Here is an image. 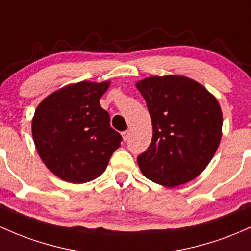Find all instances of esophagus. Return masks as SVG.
<instances>
[{
	"label": "esophagus",
	"instance_id": "esophagus-1",
	"mask_svg": "<svg viewBox=\"0 0 251 251\" xmlns=\"http://www.w3.org/2000/svg\"><path fill=\"white\" fill-rule=\"evenodd\" d=\"M128 136H130V132H128V131H125V132H123V133H121V137H123L124 142H126V140L128 139Z\"/></svg>",
	"mask_w": 251,
	"mask_h": 251
}]
</instances>
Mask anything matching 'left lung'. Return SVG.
I'll return each mask as SVG.
<instances>
[{
    "label": "left lung",
    "instance_id": "obj_1",
    "mask_svg": "<svg viewBox=\"0 0 251 251\" xmlns=\"http://www.w3.org/2000/svg\"><path fill=\"white\" fill-rule=\"evenodd\" d=\"M152 123V139L138 156L140 172L152 182L176 187L208 166L222 139L218 101L199 82L181 75L151 76L136 83Z\"/></svg>",
    "mask_w": 251,
    "mask_h": 251
}]
</instances>
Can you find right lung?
I'll use <instances>...</instances> for the list:
<instances>
[{
  "instance_id": "obj_1",
  "label": "right lung",
  "mask_w": 251,
  "mask_h": 251,
  "mask_svg": "<svg viewBox=\"0 0 251 251\" xmlns=\"http://www.w3.org/2000/svg\"><path fill=\"white\" fill-rule=\"evenodd\" d=\"M111 82L82 81L46 96L32 119L38 155L63 181L84 183L106 170L121 136L109 125L100 99Z\"/></svg>"
}]
</instances>
